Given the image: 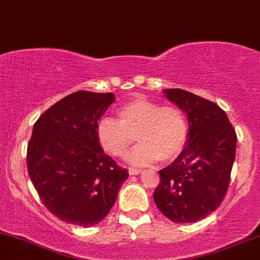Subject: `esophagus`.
Here are the masks:
<instances>
[{"label":"esophagus","instance_id":"obj_1","mask_svg":"<svg viewBox=\"0 0 260 260\" xmlns=\"http://www.w3.org/2000/svg\"><path fill=\"white\" fill-rule=\"evenodd\" d=\"M141 171H142V170H140V169H129L130 175H140Z\"/></svg>","mask_w":260,"mask_h":260}]
</instances>
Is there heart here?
<instances>
[{"mask_svg":"<svg viewBox=\"0 0 260 260\" xmlns=\"http://www.w3.org/2000/svg\"><path fill=\"white\" fill-rule=\"evenodd\" d=\"M117 120L105 117L96 125L99 145L115 158L126 155L134 136L139 145L130 154L134 165H147L161 160L169 162L179 155L187 142L188 123L181 108L160 106L143 96L121 105Z\"/></svg>","mask_w":260,"mask_h":260,"instance_id":"1","label":"heart"}]
</instances>
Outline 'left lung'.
Wrapping results in <instances>:
<instances>
[{
	"label": "left lung",
	"instance_id": "1",
	"mask_svg": "<svg viewBox=\"0 0 260 260\" xmlns=\"http://www.w3.org/2000/svg\"><path fill=\"white\" fill-rule=\"evenodd\" d=\"M165 96L187 113L188 137L177 158L160 170L153 194L166 218L194 223L219 206L228 190L236 150V133L218 105L182 89Z\"/></svg>",
	"mask_w": 260,
	"mask_h": 260
}]
</instances>
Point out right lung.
I'll return each mask as SVG.
<instances>
[{"instance_id":"right-lung-1","label":"right lung","mask_w":260,"mask_h":260,"mask_svg":"<svg viewBox=\"0 0 260 260\" xmlns=\"http://www.w3.org/2000/svg\"><path fill=\"white\" fill-rule=\"evenodd\" d=\"M114 101L112 92H72L34 125L28 176L44 206L63 222L78 226L100 223L129 177L96 137L98 121Z\"/></svg>"}]
</instances>
